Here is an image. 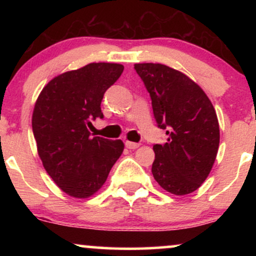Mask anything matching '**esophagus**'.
<instances>
[{"mask_svg": "<svg viewBox=\"0 0 256 256\" xmlns=\"http://www.w3.org/2000/svg\"><path fill=\"white\" fill-rule=\"evenodd\" d=\"M125 146L128 149H137L140 144L138 143H134V142H130V140H126L125 142Z\"/></svg>", "mask_w": 256, "mask_h": 256, "instance_id": "34e87169", "label": "esophagus"}]
</instances>
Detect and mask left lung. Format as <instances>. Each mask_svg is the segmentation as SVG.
Listing matches in <instances>:
<instances>
[{"instance_id":"8db88e82","label":"left lung","mask_w":256,"mask_h":256,"mask_svg":"<svg viewBox=\"0 0 256 256\" xmlns=\"http://www.w3.org/2000/svg\"><path fill=\"white\" fill-rule=\"evenodd\" d=\"M134 70L150 94L158 128L167 143L152 146L154 179L182 196L207 179L218 154L220 131L216 110L201 86L186 74L161 64H136Z\"/></svg>"}]
</instances>
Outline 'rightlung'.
I'll list each match as a JSON object with an SVG mask.
<instances>
[{
    "mask_svg": "<svg viewBox=\"0 0 256 256\" xmlns=\"http://www.w3.org/2000/svg\"><path fill=\"white\" fill-rule=\"evenodd\" d=\"M124 71L120 64L94 62L52 78L38 95L32 131L43 167L76 198L98 192L124 150L122 140L91 137V120L104 118L106 90Z\"/></svg>",
    "mask_w": 256,
    "mask_h": 256,
    "instance_id": "add662e5",
    "label": "right lung"
}]
</instances>
